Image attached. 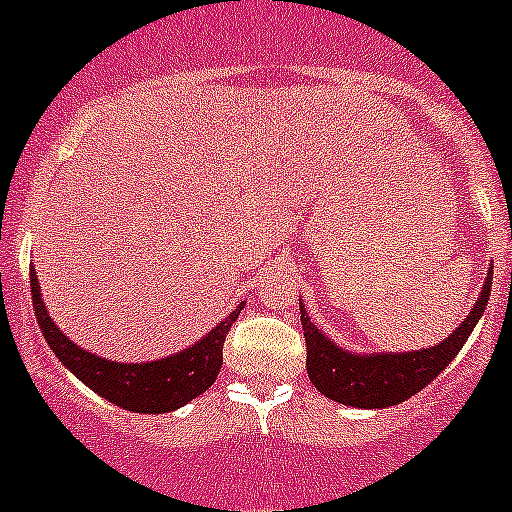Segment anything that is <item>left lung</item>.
Masks as SVG:
<instances>
[{
    "label": "left lung",
    "instance_id": "left-lung-1",
    "mask_svg": "<svg viewBox=\"0 0 512 512\" xmlns=\"http://www.w3.org/2000/svg\"><path fill=\"white\" fill-rule=\"evenodd\" d=\"M493 267L483 282L473 310L438 345L410 352H352L327 337L307 315L300 302V320L307 342V375L325 398L350 408L380 410L400 405L430 385L465 345L473 327L483 317L490 297Z\"/></svg>",
    "mask_w": 512,
    "mask_h": 512
}]
</instances>
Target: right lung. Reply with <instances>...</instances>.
<instances>
[{
  "mask_svg": "<svg viewBox=\"0 0 512 512\" xmlns=\"http://www.w3.org/2000/svg\"><path fill=\"white\" fill-rule=\"evenodd\" d=\"M29 285H32V305L39 330L54 355L59 357V362L104 400L122 410L142 415L172 413L205 393L207 388H212V382L220 375L222 345H225L227 332L245 307V302H240L225 320L217 322L195 345L185 347L175 355L150 362H117L84 350L59 330L42 300L34 265H29Z\"/></svg>",
  "mask_w": 512,
  "mask_h": 512,
  "instance_id": "add662e5",
  "label": "right lung"
}]
</instances>
